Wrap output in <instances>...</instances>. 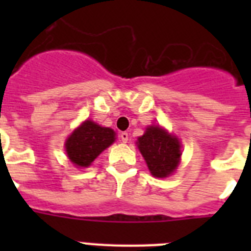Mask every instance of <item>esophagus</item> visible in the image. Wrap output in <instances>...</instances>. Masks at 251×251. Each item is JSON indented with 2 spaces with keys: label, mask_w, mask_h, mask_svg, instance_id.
Here are the masks:
<instances>
[{
  "label": "esophagus",
  "mask_w": 251,
  "mask_h": 251,
  "mask_svg": "<svg viewBox=\"0 0 251 251\" xmlns=\"http://www.w3.org/2000/svg\"><path fill=\"white\" fill-rule=\"evenodd\" d=\"M119 138H121V141L123 142V143H127L128 138H129V136H128L127 132H122L121 134H119Z\"/></svg>",
  "instance_id": "esophagus-1"
}]
</instances>
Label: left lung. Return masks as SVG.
<instances>
[{
  "label": "left lung",
  "mask_w": 251,
  "mask_h": 251,
  "mask_svg": "<svg viewBox=\"0 0 251 251\" xmlns=\"http://www.w3.org/2000/svg\"><path fill=\"white\" fill-rule=\"evenodd\" d=\"M139 151L145 157L151 174L154 177L170 176L178 166L181 145L178 139L161 127H150L139 137Z\"/></svg>",
  "instance_id": "left-lung-1"
}]
</instances>
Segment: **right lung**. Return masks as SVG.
<instances>
[{
	"mask_svg": "<svg viewBox=\"0 0 251 251\" xmlns=\"http://www.w3.org/2000/svg\"><path fill=\"white\" fill-rule=\"evenodd\" d=\"M114 137V130L110 128L85 121L66 141L65 148L69 159L79 167H88L105 148L112 145Z\"/></svg>",
	"mask_w": 251,
	"mask_h": 251,
	"instance_id": "1",
	"label": "right lung"
}]
</instances>
